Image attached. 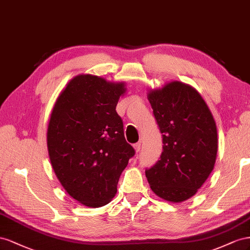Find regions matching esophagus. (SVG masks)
Here are the masks:
<instances>
[{
  "mask_svg": "<svg viewBox=\"0 0 250 250\" xmlns=\"http://www.w3.org/2000/svg\"><path fill=\"white\" fill-rule=\"evenodd\" d=\"M134 148H135V151H136V152H139L140 148H141V144H140V142H136V144L134 145Z\"/></svg>",
  "mask_w": 250,
  "mask_h": 250,
  "instance_id": "1",
  "label": "esophagus"
}]
</instances>
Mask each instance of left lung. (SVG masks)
<instances>
[{
  "mask_svg": "<svg viewBox=\"0 0 250 250\" xmlns=\"http://www.w3.org/2000/svg\"><path fill=\"white\" fill-rule=\"evenodd\" d=\"M147 98L163 144L160 160L146 168L147 181L155 194L167 201L188 200L215 166L216 123L201 95L180 82L149 92Z\"/></svg>",
  "mask_w": 250,
  "mask_h": 250,
  "instance_id": "1",
  "label": "left lung"
}]
</instances>
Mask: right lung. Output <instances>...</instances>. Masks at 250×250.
I'll return each instance as SVG.
<instances>
[{"label": "right lung", "mask_w": 250, "mask_h": 250, "mask_svg": "<svg viewBox=\"0 0 250 250\" xmlns=\"http://www.w3.org/2000/svg\"><path fill=\"white\" fill-rule=\"evenodd\" d=\"M124 83L93 75L71 80L50 117L47 145L56 177L75 200L90 208L108 204L134 147L116 112Z\"/></svg>", "instance_id": "add662e5"}]
</instances>
